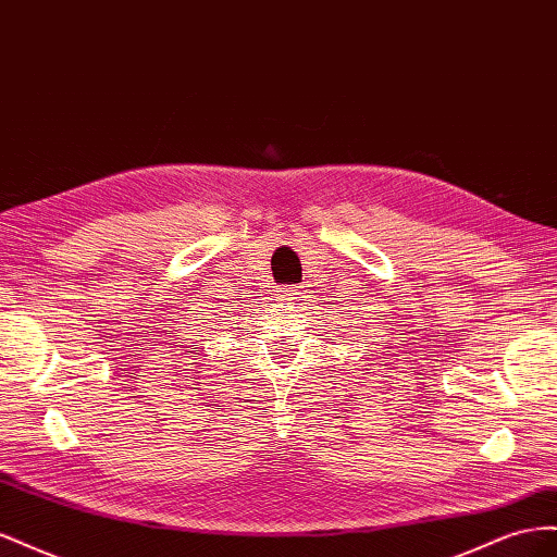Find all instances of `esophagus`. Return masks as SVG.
<instances>
[{
    "label": "esophagus",
    "instance_id": "34e87169",
    "mask_svg": "<svg viewBox=\"0 0 557 557\" xmlns=\"http://www.w3.org/2000/svg\"><path fill=\"white\" fill-rule=\"evenodd\" d=\"M278 299L285 301V305H288V307L297 309V307L301 305V299H305V293L297 290V288H283L281 295H278Z\"/></svg>",
    "mask_w": 557,
    "mask_h": 557
}]
</instances>
